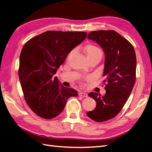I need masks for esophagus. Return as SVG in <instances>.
I'll return each instance as SVG.
<instances>
[{"label": "esophagus", "instance_id": "34e87169", "mask_svg": "<svg viewBox=\"0 0 152 152\" xmlns=\"http://www.w3.org/2000/svg\"><path fill=\"white\" fill-rule=\"evenodd\" d=\"M79 96H81V97H87V96H88V95H87V93L80 92V93H79Z\"/></svg>", "mask_w": 152, "mask_h": 152}]
</instances>
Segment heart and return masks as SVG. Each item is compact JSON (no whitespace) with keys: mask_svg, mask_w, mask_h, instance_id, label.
Wrapping results in <instances>:
<instances>
[{"mask_svg":"<svg viewBox=\"0 0 152 152\" xmlns=\"http://www.w3.org/2000/svg\"><path fill=\"white\" fill-rule=\"evenodd\" d=\"M86 52L87 55V57H89V56H93V55H94V54L102 52V51H101V50L98 47H96V45L91 44V45H87L86 46ZM73 53V50H72V51L70 53V54H72Z\"/></svg>","mask_w":152,"mask_h":152,"instance_id":"heart-1","label":"heart"}]
</instances>
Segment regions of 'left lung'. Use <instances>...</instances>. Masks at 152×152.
I'll return each mask as SVG.
<instances>
[{"label":"left lung","instance_id":"obj_1","mask_svg":"<svg viewBox=\"0 0 152 152\" xmlns=\"http://www.w3.org/2000/svg\"><path fill=\"white\" fill-rule=\"evenodd\" d=\"M87 39L98 43L105 55L103 76L107 82L106 93H89L96 107L87 112L92 120L102 122L115 117L129 97L136 81V56L132 45L115 31H93Z\"/></svg>","mask_w":152,"mask_h":152}]
</instances>
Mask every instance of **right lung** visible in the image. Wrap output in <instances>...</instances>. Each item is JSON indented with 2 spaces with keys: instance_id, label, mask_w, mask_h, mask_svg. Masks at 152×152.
Segmentation results:
<instances>
[{
  "instance_id": "obj_1",
  "label": "right lung",
  "mask_w": 152,
  "mask_h": 152,
  "mask_svg": "<svg viewBox=\"0 0 152 152\" xmlns=\"http://www.w3.org/2000/svg\"><path fill=\"white\" fill-rule=\"evenodd\" d=\"M87 37L84 31H48L23 47L18 75L26 103L39 117L51 119L60 114L77 91L63 87L54 75L68 53Z\"/></svg>"
}]
</instances>
